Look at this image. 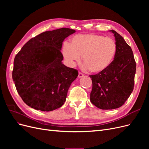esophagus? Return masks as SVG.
I'll use <instances>...</instances> for the list:
<instances>
[{"mask_svg": "<svg viewBox=\"0 0 149 149\" xmlns=\"http://www.w3.org/2000/svg\"><path fill=\"white\" fill-rule=\"evenodd\" d=\"M83 76H84V74L82 73H81V72H79V73H78V77L79 78H81V77H83Z\"/></svg>", "mask_w": 149, "mask_h": 149, "instance_id": "1", "label": "esophagus"}]
</instances>
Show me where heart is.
Wrapping results in <instances>:
<instances>
[{"instance_id":"1","label":"heart","mask_w":149,"mask_h":149,"mask_svg":"<svg viewBox=\"0 0 149 149\" xmlns=\"http://www.w3.org/2000/svg\"><path fill=\"white\" fill-rule=\"evenodd\" d=\"M63 55L71 65L80 60L82 56L84 68L93 73L104 71L113 61L117 52L114 40L97 34L78 35L66 43Z\"/></svg>"}]
</instances>
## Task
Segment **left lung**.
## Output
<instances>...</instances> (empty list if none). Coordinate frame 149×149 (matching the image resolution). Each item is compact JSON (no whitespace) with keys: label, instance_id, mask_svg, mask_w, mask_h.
Masks as SVG:
<instances>
[{"label":"left lung","instance_id":"obj_1","mask_svg":"<svg viewBox=\"0 0 149 149\" xmlns=\"http://www.w3.org/2000/svg\"><path fill=\"white\" fill-rule=\"evenodd\" d=\"M111 31L117 45L114 59L104 71L89 76L93 83L90 100L101 109H114L124 104L134 89L136 71L131 48L118 33Z\"/></svg>","mask_w":149,"mask_h":149}]
</instances>
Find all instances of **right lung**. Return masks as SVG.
<instances>
[{
    "label": "right lung",
    "instance_id": "obj_1",
    "mask_svg": "<svg viewBox=\"0 0 149 149\" xmlns=\"http://www.w3.org/2000/svg\"><path fill=\"white\" fill-rule=\"evenodd\" d=\"M74 32L68 28L45 31L31 38L16 55L12 79L26 105L48 112L65 102L78 72L62 63L60 50L63 40Z\"/></svg>",
    "mask_w": 149,
    "mask_h": 149
}]
</instances>
